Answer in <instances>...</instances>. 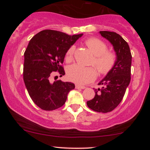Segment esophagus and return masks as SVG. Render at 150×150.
Listing matches in <instances>:
<instances>
[{
	"label": "esophagus",
	"mask_w": 150,
	"mask_h": 150,
	"mask_svg": "<svg viewBox=\"0 0 150 150\" xmlns=\"http://www.w3.org/2000/svg\"><path fill=\"white\" fill-rule=\"evenodd\" d=\"M75 88H76V89H85L86 87H84V86H80V85H75Z\"/></svg>",
	"instance_id": "1"
}]
</instances>
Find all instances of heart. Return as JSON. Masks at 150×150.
I'll return each instance as SVG.
<instances>
[{"mask_svg": "<svg viewBox=\"0 0 150 150\" xmlns=\"http://www.w3.org/2000/svg\"><path fill=\"white\" fill-rule=\"evenodd\" d=\"M90 51L94 55L92 64L96 67L100 74L105 75L113 69L116 61V56L112 51H107L108 46L103 41L97 38H89L85 42ZM75 46H71L65 54V61H73ZM96 70L92 67H82L75 64L67 70V77L70 81L80 85H86L95 80Z\"/></svg>", "mask_w": 150, "mask_h": 150, "instance_id": "1", "label": "heart"}]
</instances>
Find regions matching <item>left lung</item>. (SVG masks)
I'll use <instances>...</instances> for the list:
<instances>
[{
	"label": "left lung",
	"instance_id": "left-lung-1",
	"mask_svg": "<svg viewBox=\"0 0 150 150\" xmlns=\"http://www.w3.org/2000/svg\"><path fill=\"white\" fill-rule=\"evenodd\" d=\"M99 34L112 44L116 61L113 69L99 82L103 87L94 88L95 96L87 101V105L94 111L107 113L118 106L130 84L132 55L128 43L118 34L108 31H100Z\"/></svg>",
	"mask_w": 150,
	"mask_h": 150
}]
</instances>
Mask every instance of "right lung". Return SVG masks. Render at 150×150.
<instances>
[{"label":"right lung","instance_id":"right-lung-1","mask_svg":"<svg viewBox=\"0 0 150 150\" xmlns=\"http://www.w3.org/2000/svg\"><path fill=\"white\" fill-rule=\"evenodd\" d=\"M82 35L70 36L46 30L34 35L29 42L24 53L23 79L31 99L42 109L52 111L61 107L70 91L75 89L72 82H52L51 77L56 73L65 75L61 64L67 51Z\"/></svg>","mask_w":150,"mask_h":150}]
</instances>
